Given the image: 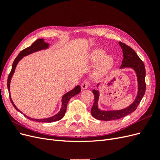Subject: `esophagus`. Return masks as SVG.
Segmentation results:
<instances>
[{
    "label": "esophagus",
    "instance_id": "obj_1",
    "mask_svg": "<svg viewBox=\"0 0 160 160\" xmlns=\"http://www.w3.org/2000/svg\"><path fill=\"white\" fill-rule=\"evenodd\" d=\"M89 85V83L88 81H83V83H82L81 85V89H83V90H84V89H88Z\"/></svg>",
    "mask_w": 160,
    "mask_h": 160
}]
</instances>
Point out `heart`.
<instances>
[{
	"mask_svg": "<svg viewBox=\"0 0 160 160\" xmlns=\"http://www.w3.org/2000/svg\"><path fill=\"white\" fill-rule=\"evenodd\" d=\"M89 60L92 63H98L93 71L96 78L102 77L111 69L113 65V59L110 55H105V52L101 49H95L89 55Z\"/></svg>",
	"mask_w": 160,
	"mask_h": 160,
	"instance_id": "heart-1",
	"label": "heart"
}]
</instances>
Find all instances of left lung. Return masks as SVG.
Masks as SVG:
<instances>
[{"instance_id": "left-lung-1", "label": "left lung", "mask_w": 160, "mask_h": 160, "mask_svg": "<svg viewBox=\"0 0 160 160\" xmlns=\"http://www.w3.org/2000/svg\"><path fill=\"white\" fill-rule=\"evenodd\" d=\"M119 45L123 51V59L120 69L129 68L132 69L136 74L138 80V94L133 102L128 107L119 110H101L98 107V101L99 98V90L93 89L95 99L91 113L92 116L97 119L102 121H111L124 118L130 113H133L137 109L140 101L146 92V69L143 61L132 48L122 42H119ZM100 83L97 85V88L99 89Z\"/></svg>"}]
</instances>
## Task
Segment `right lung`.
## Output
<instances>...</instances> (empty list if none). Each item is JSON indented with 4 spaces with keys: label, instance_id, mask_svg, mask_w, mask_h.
Here are the masks:
<instances>
[{
    "label": "right lung",
    "instance_id": "right-lung-1",
    "mask_svg": "<svg viewBox=\"0 0 160 160\" xmlns=\"http://www.w3.org/2000/svg\"><path fill=\"white\" fill-rule=\"evenodd\" d=\"M49 43L46 42L45 41V40L43 39V38H38V39H37L36 41L34 42L30 47H28L26 48V49L22 50V51H21L20 53H19V54L18 55V56L15 58V59H14V61L13 62L11 71L10 72V74L8 75V77L7 88H8V93H9V97H10L11 102L12 103V105L14 106V108H15L18 111H19V112L21 113H22V111H21L20 110H19L16 107V105L14 104L13 101L12 100L11 97V93H10L11 81V79H12L14 72V71H15L16 67H17V64L18 63V62L20 61L25 56H27L28 55L31 54V53L35 52L37 51H39L43 50V49H47L48 48H49ZM80 91H81L80 86L79 85H77L74 89H72V90L69 91V92H67V93H66L63 96H62V99H61V102H62L61 108L60 111L56 115L52 116V117L47 118H44V119H34V118H31L30 117H28V116H27L25 114H24V113H22V114L25 115L26 118H27L28 119H31V120H32V121H35V122H37L52 123V122H57V121L61 119L62 118L64 117V115H65V112H66L67 103H68L70 99L71 98H72V97H74L75 95L79 93Z\"/></svg>",
    "mask_w": 160,
    "mask_h": 160
}]
</instances>
